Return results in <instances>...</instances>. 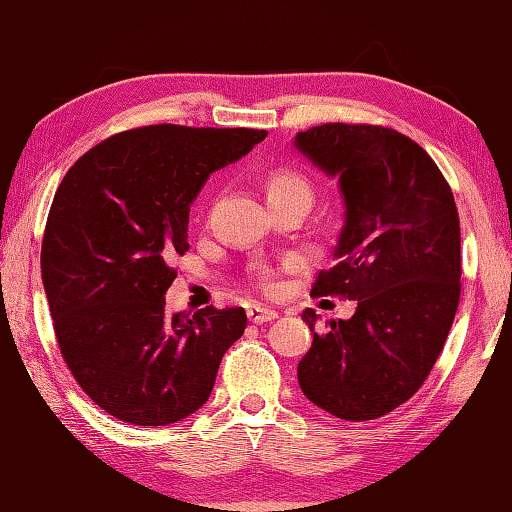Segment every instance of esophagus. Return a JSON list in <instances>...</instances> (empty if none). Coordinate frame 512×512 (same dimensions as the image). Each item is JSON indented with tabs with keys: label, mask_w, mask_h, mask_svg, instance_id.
I'll return each instance as SVG.
<instances>
[{
	"label": "esophagus",
	"mask_w": 512,
	"mask_h": 512,
	"mask_svg": "<svg viewBox=\"0 0 512 512\" xmlns=\"http://www.w3.org/2000/svg\"><path fill=\"white\" fill-rule=\"evenodd\" d=\"M248 319L253 324H266V322H273V319H277V313L270 308H264V306H250Z\"/></svg>",
	"instance_id": "34e87169"
}]
</instances>
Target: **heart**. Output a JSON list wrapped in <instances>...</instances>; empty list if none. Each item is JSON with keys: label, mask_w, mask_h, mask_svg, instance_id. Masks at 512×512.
Returning <instances> with one entry per match:
<instances>
[{"label": "heart", "mask_w": 512, "mask_h": 512, "mask_svg": "<svg viewBox=\"0 0 512 512\" xmlns=\"http://www.w3.org/2000/svg\"><path fill=\"white\" fill-rule=\"evenodd\" d=\"M286 193L310 195L306 179L299 177L297 173H290V170H279V173H275L268 179V197H277V195H286ZM262 277H266V273H262Z\"/></svg>", "instance_id": "b5f03b06"}]
</instances>
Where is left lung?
I'll return each instance as SVG.
<instances>
[{
  "mask_svg": "<svg viewBox=\"0 0 512 512\" xmlns=\"http://www.w3.org/2000/svg\"><path fill=\"white\" fill-rule=\"evenodd\" d=\"M295 148L344 199L335 266L310 295L357 302L350 319L302 317L313 344L297 366L302 393L346 422L377 419L408 402L433 370L459 304V215L437 164L393 128L324 124Z\"/></svg>",
  "mask_w": 512,
  "mask_h": 512,
  "instance_id": "8db88e82",
  "label": "left lung"
}]
</instances>
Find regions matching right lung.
<instances>
[{"mask_svg":"<svg viewBox=\"0 0 512 512\" xmlns=\"http://www.w3.org/2000/svg\"><path fill=\"white\" fill-rule=\"evenodd\" d=\"M268 133L157 124L90 148L59 184L42 242V282L77 384L122 422L168 426L202 408L244 308L166 313L188 250V213L210 173Z\"/></svg>","mask_w":512,"mask_h":512,"instance_id":"right-lung-1","label":"right lung"}]
</instances>
